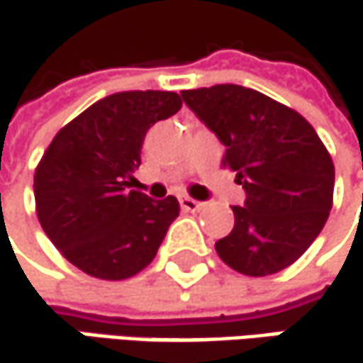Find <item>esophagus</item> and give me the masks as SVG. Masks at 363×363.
<instances>
[{
  "mask_svg": "<svg viewBox=\"0 0 363 363\" xmlns=\"http://www.w3.org/2000/svg\"><path fill=\"white\" fill-rule=\"evenodd\" d=\"M181 208L186 210V212H199L203 208V203L201 201H195L191 197H181Z\"/></svg>",
  "mask_w": 363,
  "mask_h": 363,
  "instance_id": "esophagus-1",
  "label": "esophagus"
}]
</instances>
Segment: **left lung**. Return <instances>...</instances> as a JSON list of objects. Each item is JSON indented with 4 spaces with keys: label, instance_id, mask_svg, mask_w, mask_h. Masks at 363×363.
Segmentation results:
<instances>
[{
    "label": "left lung",
    "instance_id": "1",
    "mask_svg": "<svg viewBox=\"0 0 363 363\" xmlns=\"http://www.w3.org/2000/svg\"><path fill=\"white\" fill-rule=\"evenodd\" d=\"M184 104L224 143L222 166L237 172L245 203L216 243L220 259L245 277L297 262L324 228L335 164L313 126L295 110L241 84L182 91Z\"/></svg>",
    "mask_w": 363,
    "mask_h": 363
}]
</instances>
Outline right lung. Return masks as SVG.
I'll return each mask as SVG.
<instances>
[{
    "label": "right lung",
    "mask_w": 363,
    "mask_h": 363,
    "mask_svg": "<svg viewBox=\"0 0 363 363\" xmlns=\"http://www.w3.org/2000/svg\"><path fill=\"white\" fill-rule=\"evenodd\" d=\"M174 91H122L70 120L35 170L37 218L84 274L124 280L147 268L181 206L130 191L147 130L181 110Z\"/></svg>",
    "instance_id": "right-lung-1"
}]
</instances>
